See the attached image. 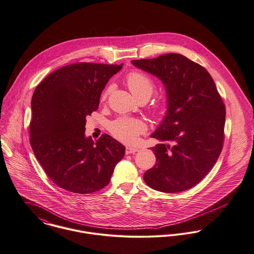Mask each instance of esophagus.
<instances>
[{
    "label": "esophagus",
    "mask_w": 254,
    "mask_h": 254,
    "mask_svg": "<svg viewBox=\"0 0 254 254\" xmlns=\"http://www.w3.org/2000/svg\"><path fill=\"white\" fill-rule=\"evenodd\" d=\"M138 149L137 147H131V146H126V154H131V153H136Z\"/></svg>",
    "instance_id": "34e87169"
}]
</instances>
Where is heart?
Segmentation results:
<instances>
[{
  "instance_id": "b5f03b06",
  "label": "heart",
  "mask_w": 254,
  "mask_h": 254,
  "mask_svg": "<svg viewBox=\"0 0 254 254\" xmlns=\"http://www.w3.org/2000/svg\"><path fill=\"white\" fill-rule=\"evenodd\" d=\"M126 82L132 94L137 98H149L154 90L153 80L145 73L139 70H132L126 76ZM113 86H108L101 95V101L104 102L108 99ZM167 108L165 99H159L151 109L152 115L156 117L163 116ZM109 130L115 138L125 143H135L138 140L139 135L145 133L146 124L138 119L132 117H118L112 121L109 125Z\"/></svg>"
}]
</instances>
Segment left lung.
Masks as SVG:
<instances>
[{
    "label": "left lung",
    "instance_id": "1",
    "mask_svg": "<svg viewBox=\"0 0 254 254\" xmlns=\"http://www.w3.org/2000/svg\"><path fill=\"white\" fill-rule=\"evenodd\" d=\"M132 63L164 83L168 111L151 137L173 142L151 147L156 164L143 180L166 193L190 189L208 175L221 153L226 116L221 96L208 70L182 54Z\"/></svg>",
    "mask_w": 254,
    "mask_h": 254
}]
</instances>
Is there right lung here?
Instances as JSON below:
<instances>
[{
  "label": "right lung",
  "instance_id": "1",
  "mask_svg": "<svg viewBox=\"0 0 254 254\" xmlns=\"http://www.w3.org/2000/svg\"><path fill=\"white\" fill-rule=\"evenodd\" d=\"M121 65L75 63L48 74L32 97L30 142L49 179L59 187L89 194L109 185L125 146L108 134L85 138L86 116Z\"/></svg>",
  "mask_w": 254,
  "mask_h": 254
}]
</instances>
